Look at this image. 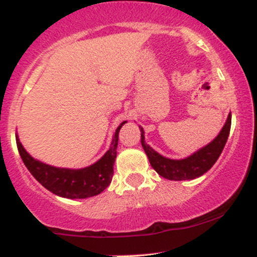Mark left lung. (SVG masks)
Returning a JSON list of instances; mask_svg holds the SVG:
<instances>
[{"label":"left lung","mask_w":257,"mask_h":257,"mask_svg":"<svg viewBox=\"0 0 257 257\" xmlns=\"http://www.w3.org/2000/svg\"><path fill=\"white\" fill-rule=\"evenodd\" d=\"M231 119L232 114L229 112L225 125L221 129L219 135L206 146L182 159H170L159 155L151 146L147 145L145 141V132L143 126L139 125L141 132V145L149 157L151 167L164 179L174 180V181L193 180L208 172L220 157L228 139L229 131H231Z\"/></svg>","instance_id":"1"}]
</instances>
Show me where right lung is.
<instances>
[{
    "instance_id": "right-lung-1",
    "label": "right lung",
    "mask_w": 257,
    "mask_h": 257,
    "mask_svg": "<svg viewBox=\"0 0 257 257\" xmlns=\"http://www.w3.org/2000/svg\"><path fill=\"white\" fill-rule=\"evenodd\" d=\"M126 120L116 129L110 149L107 152L89 167L81 169L57 168L43 163L31 157L16 134L18 151L31 175L52 193L69 199H83L101 193L111 184L113 175V164L117 156L118 133Z\"/></svg>"
}]
</instances>
